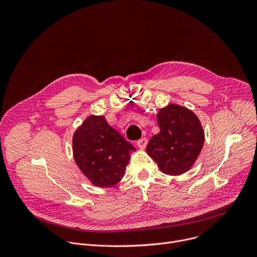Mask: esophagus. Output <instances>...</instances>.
I'll list each match as a JSON object with an SVG mask.
<instances>
[{
	"instance_id": "obj_1",
	"label": "esophagus",
	"mask_w": 257,
	"mask_h": 257,
	"mask_svg": "<svg viewBox=\"0 0 257 257\" xmlns=\"http://www.w3.org/2000/svg\"><path fill=\"white\" fill-rule=\"evenodd\" d=\"M146 145H148V139L146 138H141L140 140L137 141V146L140 150H144L146 148Z\"/></svg>"
}]
</instances>
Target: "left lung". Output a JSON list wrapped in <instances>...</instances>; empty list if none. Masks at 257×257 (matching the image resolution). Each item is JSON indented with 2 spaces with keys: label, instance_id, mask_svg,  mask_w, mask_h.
<instances>
[{
  "label": "left lung",
  "instance_id": "obj_1",
  "mask_svg": "<svg viewBox=\"0 0 257 257\" xmlns=\"http://www.w3.org/2000/svg\"><path fill=\"white\" fill-rule=\"evenodd\" d=\"M160 132L154 135L146 153L160 170L170 176L188 172L199 157L204 143V131L191 109L170 103L158 113Z\"/></svg>",
  "mask_w": 257,
  "mask_h": 257
}]
</instances>
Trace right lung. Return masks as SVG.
<instances>
[{"instance_id": "right-lung-1", "label": "right lung", "mask_w": 257, "mask_h": 257, "mask_svg": "<svg viewBox=\"0 0 257 257\" xmlns=\"http://www.w3.org/2000/svg\"><path fill=\"white\" fill-rule=\"evenodd\" d=\"M73 157L82 174L96 187H113L122 180L134 146L112 128L103 116L91 115L75 130Z\"/></svg>"}]
</instances>
